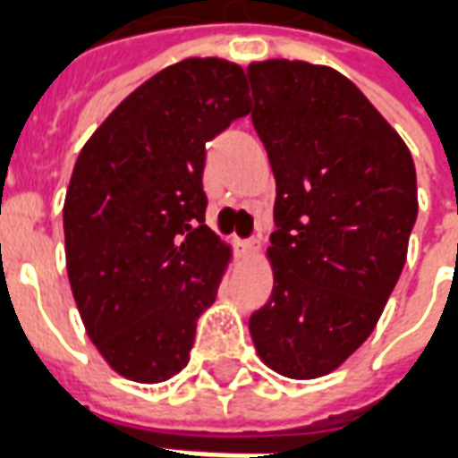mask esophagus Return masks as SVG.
Segmentation results:
<instances>
[{
	"instance_id": "1",
	"label": "esophagus",
	"mask_w": 458,
	"mask_h": 458,
	"mask_svg": "<svg viewBox=\"0 0 458 458\" xmlns=\"http://www.w3.org/2000/svg\"><path fill=\"white\" fill-rule=\"evenodd\" d=\"M238 248L242 252H255L259 248V240L258 238H250V240H238Z\"/></svg>"
}]
</instances>
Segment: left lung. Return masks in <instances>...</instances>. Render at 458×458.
Returning a JSON list of instances; mask_svg holds the SVG:
<instances>
[{
  "label": "left lung",
  "instance_id": "left-lung-1",
  "mask_svg": "<svg viewBox=\"0 0 458 458\" xmlns=\"http://www.w3.org/2000/svg\"><path fill=\"white\" fill-rule=\"evenodd\" d=\"M248 81L277 181L275 287L250 334L272 370L311 380L373 334L407 259L417 174L400 134L334 68L262 61Z\"/></svg>",
  "mask_w": 458,
  "mask_h": 458
}]
</instances>
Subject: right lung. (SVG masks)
Wrapping results in <instances>:
<instances>
[{
	"label": "right lung",
	"instance_id": "1",
	"mask_svg": "<svg viewBox=\"0 0 458 458\" xmlns=\"http://www.w3.org/2000/svg\"><path fill=\"white\" fill-rule=\"evenodd\" d=\"M242 68L186 58L85 141L65 193V267L88 336L137 383L189 363L230 250L206 225V144L250 113Z\"/></svg>",
	"mask_w": 458,
	"mask_h": 458
}]
</instances>
